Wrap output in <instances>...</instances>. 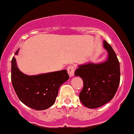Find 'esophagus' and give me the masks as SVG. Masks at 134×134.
Returning a JSON list of instances; mask_svg holds the SVG:
<instances>
[{
    "label": "esophagus",
    "instance_id": "obj_1",
    "mask_svg": "<svg viewBox=\"0 0 134 134\" xmlns=\"http://www.w3.org/2000/svg\"><path fill=\"white\" fill-rule=\"evenodd\" d=\"M67 71L69 75H70V77H72V76L74 75V72H75V68L73 66H70L67 68Z\"/></svg>",
    "mask_w": 134,
    "mask_h": 134
}]
</instances>
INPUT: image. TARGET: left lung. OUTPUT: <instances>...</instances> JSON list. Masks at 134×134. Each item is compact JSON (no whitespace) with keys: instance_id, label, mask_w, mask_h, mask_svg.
<instances>
[{"instance_id":"obj_1","label":"left lung","mask_w":134,"mask_h":134,"mask_svg":"<svg viewBox=\"0 0 134 134\" xmlns=\"http://www.w3.org/2000/svg\"><path fill=\"white\" fill-rule=\"evenodd\" d=\"M103 47L108 52L106 61L87 63L78 66L75 76L82 78L83 89L79 98L87 108L94 109L103 106L115 96L120 84V63L115 51L104 40Z\"/></svg>"}]
</instances>
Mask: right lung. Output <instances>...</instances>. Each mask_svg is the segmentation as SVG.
<instances>
[{
  "label": "right lung",
  "instance_id": "obj_1",
  "mask_svg": "<svg viewBox=\"0 0 134 134\" xmlns=\"http://www.w3.org/2000/svg\"><path fill=\"white\" fill-rule=\"evenodd\" d=\"M18 49L15 52L18 55ZM70 76L67 70L28 75L19 70L14 56L11 61V81L19 99L35 110H44L54 104L59 87Z\"/></svg>",
  "mask_w": 134,
  "mask_h": 134
}]
</instances>
